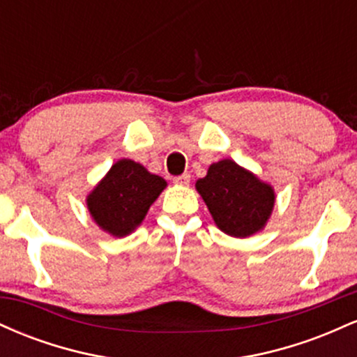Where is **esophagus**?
Instances as JSON below:
<instances>
[{"mask_svg":"<svg viewBox=\"0 0 357 357\" xmlns=\"http://www.w3.org/2000/svg\"><path fill=\"white\" fill-rule=\"evenodd\" d=\"M190 179H191L190 174H181V176H176L173 181L176 184H181V186H188V184H190Z\"/></svg>","mask_w":357,"mask_h":357,"instance_id":"1","label":"esophagus"}]
</instances>
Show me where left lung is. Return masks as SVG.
<instances>
[{
    "mask_svg": "<svg viewBox=\"0 0 357 357\" xmlns=\"http://www.w3.org/2000/svg\"><path fill=\"white\" fill-rule=\"evenodd\" d=\"M196 190L216 227L236 238L261 230L275 203L272 188L231 159L211 165L208 174L196 181Z\"/></svg>",
    "mask_w": 357,
    "mask_h": 357,
    "instance_id": "obj_1",
    "label": "left lung"
}]
</instances>
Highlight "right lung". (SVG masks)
<instances>
[{
	"mask_svg": "<svg viewBox=\"0 0 357 357\" xmlns=\"http://www.w3.org/2000/svg\"><path fill=\"white\" fill-rule=\"evenodd\" d=\"M165 188L166 181L161 176L151 174L130 159H121L90 192L87 206L102 230L124 236L141 225Z\"/></svg>",
	"mask_w": 357,
	"mask_h": 357,
	"instance_id": "right-lung-1",
	"label": "right lung"
}]
</instances>
